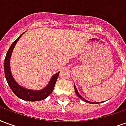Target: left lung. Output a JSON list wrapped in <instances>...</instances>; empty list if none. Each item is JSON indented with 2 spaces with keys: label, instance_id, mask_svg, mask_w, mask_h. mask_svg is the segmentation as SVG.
<instances>
[{
  "label": "left lung",
  "instance_id": "obj_1",
  "mask_svg": "<svg viewBox=\"0 0 126 126\" xmlns=\"http://www.w3.org/2000/svg\"><path fill=\"white\" fill-rule=\"evenodd\" d=\"M74 89H75V92H76V93L77 96H78V97L80 98H81L82 100H84V102H86V103H90V104H98V103H101V102H97V103H93V102H90V101H88V100H86L84 98H83L82 96H81V95L79 94V93H78V90H77V88H76V86H75V84H74Z\"/></svg>",
  "mask_w": 126,
  "mask_h": 126
}]
</instances>
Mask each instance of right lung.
Listing matches in <instances>:
<instances>
[{
    "label": "right lung",
    "mask_w": 126,
    "mask_h": 126,
    "mask_svg": "<svg viewBox=\"0 0 126 126\" xmlns=\"http://www.w3.org/2000/svg\"><path fill=\"white\" fill-rule=\"evenodd\" d=\"M24 33L21 34L19 37L13 42L11 46L10 47L9 49L7 51L6 57L4 59V75H5V78H6L7 83L9 86V87L11 88V90L18 98H19L22 100H28V101H38V100H44L46 98L48 97L54 90L55 83L57 80L59 72L53 75L51 77V78L50 79L49 82L47 84V86L40 90L28 89V88L21 86L15 81L14 78L12 74H11V67H10V61H11L13 50L14 49L17 42L19 41V38Z\"/></svg>",
    "instance_id": "obj_1"
}]
</instances>
